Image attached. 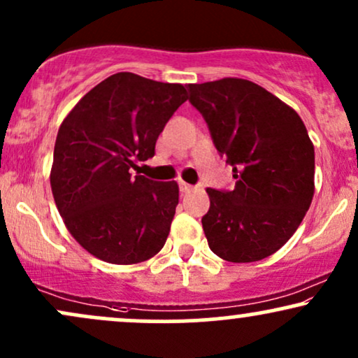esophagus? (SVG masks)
<instances>
[{
  "label": "esophagus",
  "instance_id": "obj_1",
  "mask_svg": "<svg viewBox=\"0 0 358 358\" xmlns=\"http://www.w3.org/2000/svg\"><path fill=\"white\" fill-rule=\"evenodd\" d=\"M178 187H180V192L182 193H188V192H192L193 190V187L190 183H187V182H183V180H180L178 182Z\"/></svg>",
  "mask_w": 358,
  "mask_h": 358
}]
</instances>
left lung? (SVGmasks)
Listing matches in <instances>:
<instances>
[{
	"instance_id": "left-lung-1",
	"label": "left lung",
	"mask_w": 358,
	"mask_h": 358,
	"mask_svg": "<svg viewBox=\"0 0 358 358\" xmlns=\"http://www.w3.org/2000/svg\"><path fill=\"white\" fill-rule=\"evenodd\" d=\"M188 101L232 166L234 190L207 188L202 217L213 254L254 262L281 249L305 219L315 193V148L294 109L245 79L188 84Z\"/></svg>"
}]
</instances>
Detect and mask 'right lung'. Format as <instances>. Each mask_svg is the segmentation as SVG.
Masks as SVG:
<instances>
[{
    "label": "right lung",
    "instance_id": "add662e5",
    "mask_svg": "<svg viewBox=\"0 0 358 358\" xmlns=\"http://www.w3.org/2000/svg\"><path fill=\"white\" fill-rule=\"evenodd\" d=\"M187 99L182 84L119 72L90 89L60 124L52 193L69 232L92 256L136 264L163 249L178 185L131 170L153 158L159 133Z\"/></svg>",
    "mask_w": 358,
    "mask_h": 358
}]
</instances>
